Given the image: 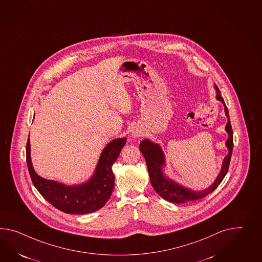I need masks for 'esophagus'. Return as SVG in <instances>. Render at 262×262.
<instances>
[{"mask_svg": "<svg viewBox=\"0 0 262 262\" xmlns=\"http://www.w3.org/2000/svg\"><path fill=\"white\" fill-rule=\"evenodd\" d=\"M137 136H138V135H137Z\"/></svg>", "mask_w": 262, "mask_h": 262, "instance_id": "34e87169", "label": "esophagus"}]
</instances>
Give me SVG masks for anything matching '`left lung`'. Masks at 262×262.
I'll use <instances>...</instances> for the list:
<instances>
[{
  "label": "left lung",
  "instance_id": "left-lung-1",
  "mask_svg": "<svg viewBox=\"0 0 262 262\" xmlns=\"http://www.w3.org/2000/svg\"><path fill=\"white\" fill-rule=\"evenodd\" d=\"M215 88L216 90V99L222 101L224 104L225 114L228 119L225 129L229 134L228 140L226 141V146L228 147L229 153L223 161L221 173L211 187L203 191H193L191 189L182 187L174 181L166 179L161 171V168L164 165V156L160 145L153 143L152 141L148 140L141 141L140 144V150L143 155L147 164L148 173L150 177L151 184L154 187L157 194H160L162 199H164L167 202H173V203H184V202L201 200L202 198L206 196L207 194H211L213 191H215V189H216V187L221 184V182L223 181L224 177L228 172L230 161H231L232 152H233V146H234L233 130H232V125H231L230 117H229L228 108L226 106L224 100L221 95L220 89L216 85Z\"/></svg>",
  "mask_w": 262,
  "mask_h": 262
}]
</instances>
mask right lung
I'll list each match as a JSON object with an SVG mask.
<instances>
[{
	"instance_id": "add662e5",
	"label": "right lung",
	"mask_w": 262,
	"mask_h": 262,
	"mask_svg": "<svg viewBox=\"0 0 262 262\" xmlns=\"http://www.w3.org/2000/svg\"><path fill=\"white\" fill-rule=\"evenodd\" d=\"M126 139H117L108 143L101 153L94 176L86 183L67 186L47 181L36 174L30 159L29 138L27 142V162L34 186L55 208L67 214L83 215L101 209L110 199L114 188L112 165L117 161Z\"/></svg>"
}]
</instances>
